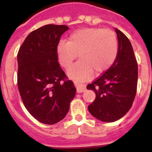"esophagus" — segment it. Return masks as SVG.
I'll return each instance as SVG.
<instances>
[{
  "instance_id": "1",
  "label": "esophagus",
  "mask_w": 152,
  "mask_h": 152,
  "mask_svg": "<svg viewBox=\"0 0 152 152\" xmlns=\"http://www.w3.org/2000/svg\"><path fill=\"white\" fill-rule=\"evenodd\" d=\"M74 83L76 86V90H77L78 93H82L86 90V85L85 84H83V83L76 81H74Z\"/></svg>"
}]
</instances>
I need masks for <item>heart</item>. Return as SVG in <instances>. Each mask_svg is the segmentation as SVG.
Returning a JSON list of instances; mask_svg holds the SVG:
<instances>
[{"label": "heart", "mask_w": 152, "mask_h": 152, "mask_svg": "<svg viewBox=\"0 0 152 152\" xmlns=\"http://www.w3.org/2000/svg\"><path fill=\"white\" fill-rule=\"evenodd\" d=\"M118 53V40L113 31L108 28H87L74 31L68 41H61L56 48L57 58L64 68H69L77 58H81L68 71L71 78L83 80L89 78L94 71L104 72L112 65Z\"/></svg>", "instance_id": "1"}]
</instances>
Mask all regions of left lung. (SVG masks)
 Instances as JSON below:
<instances>
[{"label":"left lung","instance_id":"1","mask_svg":"<svg viewBox=\"0 0 152 152\" xmlns=\"http://www.w3.org/2000/svg\"><path fill=\"white\" fill-rule=\"evenodd\" d=\"M118 53L114 62L103 75L87 86L96 94L88 106L90 114L104 122L120 119L131 109L137 93L138 65L129 38L115 28Z\"/></svg>","mask_w":152,"mask_h":152}]
</instances>
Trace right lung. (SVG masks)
<instances>
[{
  "instance_id": "add662e5",
  "label": "right lung",
  "mask_w": 152,
  "mask_h": 152,
  "mask_svg": "<svg viewBox=\"0 0 152 152\" xmlns=\"http://www.w3.org/2000/svg\"><path fill=\"white\" fill-rule=\"evenodd\" d=\"M65 25L43 26L31 33L18 50V87L26 109L45 124L66 116L76 89L66 80L58 62L56 48Z\"/></svg>"
}]
</instances>
